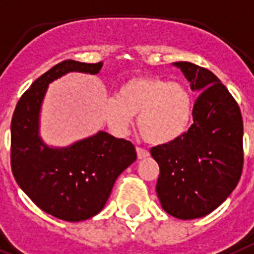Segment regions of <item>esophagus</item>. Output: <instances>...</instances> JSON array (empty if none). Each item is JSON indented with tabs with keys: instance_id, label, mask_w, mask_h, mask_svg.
<instances>
[{
	"instance_id": "esophagus-1",
	"label": "esophagus",
	"mask_w": 254,
	"mask_h": 254,
	"mask_svg": "<svg viewBox=\"0 0 254 254\" xmlns=\"http://www.w3.org/2000/svg\"><path fill=\"white\" fill-rule=\"evenodd\" d=\"M135 151H137L138 159H145V158H147V156H148V151H147V150H145V148L137 147V148H135Z\"/></svg>"
}]
</instances>
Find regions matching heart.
Here are the masks:
<instances>
[{"label":"heart","mask_w":254,"mask_h":254,"mask_svg":"<svg viewBox=\"0 0 254 254\" xmlns=\"http://www.w3.org/2000/svg\"><path fill=\"white\" fill-rule=\"evenodd\" d=\"M194 98L181 82L156 75H134L121 84L116 99L107 103L104 116L117 135L127 131L133 116L146 142L154 146L172 143L190 127Z\"/></svg>","instance_id":"obj_1"}]
</instances>
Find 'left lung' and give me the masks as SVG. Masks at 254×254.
Wrapping results in <instances>:
<instances>
[{"label":"left lung","mask_w":254,"mask_h":254,"mask_svg":"<svg viewBox=\"0 0 254 254\" xmlns=\"http://www.w3.org/2000/svg\"><path fill=\"white\" fill-rule=\"evenodd\" d=\"M198 98L193 125L172 143L151 148L159 164L156 194L179 219L207 215L232 193L243 170L240 108L215 74L187 61L174 63Z\"/></svg>","instance_id":"obj_1"}]
</instances>
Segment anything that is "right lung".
I'll use <instances>...</instances> for the list:
<instances>
[{
	"instance_id": "obj_1",
	"label": "right lung",
	"mask_w": 254,
	"mask_h": 254,
	"mask_svg": "<svg viewBox=\"0 0 254 254\" xmlns=\"http://www.w3.org/2000/svg\"><path fill=\"white\" fill-rule=\"evenodd\" d=\"M103 64L67 60L31 84L11 120V171L35 205L55 218L80 222L96 215L108 201L115 181L134 160L133 143L99 130L65 147L47 145L40 115L49 84L69 73L95 75Z\"/></svg>"
}]
</instances>
